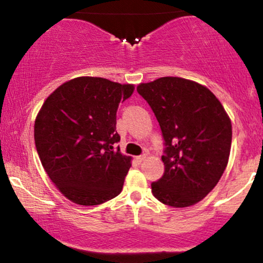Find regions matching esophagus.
<instances>
[{
  "label": "esophagus",
  "instance_id": "34e87169",
  "mask_svg": "<svg viewBox=\"0 0 263 263\" xmlns=\"http://www.w3.org/2000/svg\"><path fill=\"white\" fill-rule=\"evenodd\" d=\"M146 158H147V156H146V155H142V156H138L137 158H136V159H137V161L141 163V162H143L144 159H146Z\"/></svg>",
  "mask_w": 263,
  "mask_h": 263
}]
</instances>
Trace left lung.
Returning <instances> with one entry per match:
<instances>
[{"instance_id":"1","label":"left lung","mask_w":263,"mask_h":263,"mask_svg":"<svg viewBox=\"0 0 263 263\" xmlns=\"http://www.w3.org/2000/svg\"><path fill=\"white\" fill-rule=\"evenodd\" d=\"M137 91L155 112L165 141L164 174L151 184L172 208L199 203L215 188L228 165L231 120L219 99L201 84L178 77L142 83Z\"/></svg>"}]
</instances>
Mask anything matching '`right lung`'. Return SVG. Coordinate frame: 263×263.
Returning <instances> with one entry per match:
<instances>
[{
    "instance_id": "right-lung-1",
    "label": "right lung",
    "mask_w": 263,
    "mask_h": 263,
    "mask_svg": "<svg viewBox=\"0 0 263 263\" xmlns=\"http://www.w3.org/2000/svg\"><path fill=\"white\" fill-rule=\"evenodd\" d=\"M135 85L104 78L65 81L45 99L34 121V142L57 189L78 205H99L121 193L131 157L114 144L120 102Z\"/></svg>"
}]
</instances>
